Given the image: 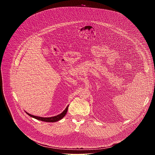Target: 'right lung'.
<instances>
[{"label":"right lung","mask_w":155,"mask_h":155,"mask_svg":"<svg viewBox=\"0 0 155 155\" xmlns=\"http://www.w3.org/2000/svg\"><path fill=\"white\" fill-rule=\"evenodd\" d=\"M68 107L69 105L66 107V108L64 110V111L59 115H57V116H54V117H48V118H43V117H37V116H34V115H31L27 112H26L29 116L32 117V118H34L37 120H40V121H45V122H56V121H58L60 120H61L65 115H66V113H67L68 112Z\"/></svg>","instance_id":"obj_1"}]
</instances>
